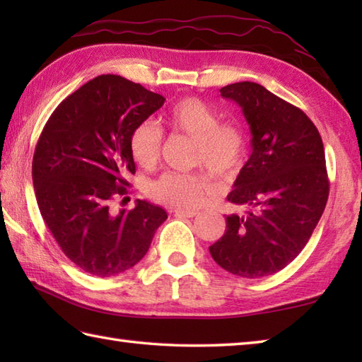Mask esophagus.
I'll use <instances>...</instances> for the list:
<instances>
[{"mask_svg":"<svg viewBox=\"0 0 362 362\" xmlns=\"http://www.w3.org/2000/svg\"><path fill=\"white\" fill-rule=\"evenodd\" d=\"M173 213L174 216H179V218H194L199 214L197 210H185V209H175Z\"/></svg>","mask_w":362,"mask_h":362,"instance_id":"obj_1","label":"esophagus"}]
</instances>
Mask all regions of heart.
Wrapping results in <instances>:
<instances>
[{"label":"heart","instance_id":"b5f03b06","mask_svg":"<svg viewBox=\"0 0 362 362\" xmlns=\"http://www.w3.org/2000/svg\"><path fill=\"white\" fill-rule=\"evenodd\" d=\"M161 121L171 132L194 140L191 163L209 168L224 179L236 175L247 157V136L235 122H219V115L197 98H183L169 109ZM163 143L161 129L151 119L138 122L129 138L134 160L143 168L157 163ZM216 185L213 175L201 169L194 173H165L149 183L148 194L174 206H199Z\"/></svg>","mask_w":362,"mask_h":362}]
</instances>
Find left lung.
Returning <instances> with one entry per match:
<instances>
[{
	"mask_svg": "<svg viewBox=\"0 0 362 362\" xmlns=\"http://www.w3.org/2000/svg\"><path fill=\"white\" fill-rule=\"evenodd\" d=\"M221 96L240 104L250 126L253 151L227 196L250 210L226 218V233L210 253L227 272L261 279L302 252L325 210L324 143L303 110L259 83H230Z\"/></svg>",
	"mask_w": 362,
	"mask_h": 362,
	"instance_id": "1",
	"label": "left lung"
}]
</instances>
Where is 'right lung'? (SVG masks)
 <instances>
[{"instance_id": "obj_1", "label": "right lung", "mask_w": 362, "mask_h": 362, "mask_svg": "<svg viewBox=\"0 0 362 362\" xmlns=\"http://www.w3.org/2000/svg\"><path fill=\"white\" fill-rule=\"evenodd\" d=\"M163 104L140 83L103 74L46 121L33 158L37 204L59 247L83 272L104 279L134 267L168 218L146 201L118 214L110 209L135 174L130 134Z\"/></svg>"}]
</instances>
